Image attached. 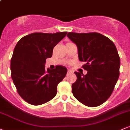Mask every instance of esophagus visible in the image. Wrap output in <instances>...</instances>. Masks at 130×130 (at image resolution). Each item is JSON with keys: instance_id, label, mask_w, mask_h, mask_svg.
<instances>
[{"instance_id": "1", "label": "esophagus", "mask_w": 130, "mask_h": 130, "mask_svg": "<svg viewBox=\"0 0 130 130\" xmlns=\"http://www.w3.org/2000/svg\"><path fill=\"white\" fill-rule=\"evenodd\" d=\"M72 73V71L71 70H70V69L68 70V72H67V75H69V74H70V73Z\"/></svg>"}]
</instances>
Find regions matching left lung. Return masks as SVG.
Segmentation results:
<instances>
[{"label":"left lung","instance_id":"obj_1","mask_svg":"<svg viewBox=\"0 0 130 130\" xmlns=\"http://www.w3.org/2000/svg\"><path fill=\"white\" fill-rule=\"evenodd\" d=\"M76 45L78 59L86 63V75L75 72L76 82L72 93L86 106L95 107L110 96L120 75V58L114 43L99 33L69 32L67 35Z\"/></svg>","mask_w":130,"mask_h":130}]
</instances>
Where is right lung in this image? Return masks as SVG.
<instances>
[{"mask_svg":"<svg viewBox=\"0 0 130 130\" xmlns=\"http://www.w3.org/2000/svg\"><path fill=\"white\" fill-rule=\"evenodd\" d=\"M67 32L33 33L17 42L10 61L11 76L20 96L27 103L40 105L54 98L57 85L65 77L66 67L45 69L46 59Z\"/></svg>","mask_w":130,"mask_h":130,"instance_id":"right-lung-1","label":"right lung"}]
</instances>
